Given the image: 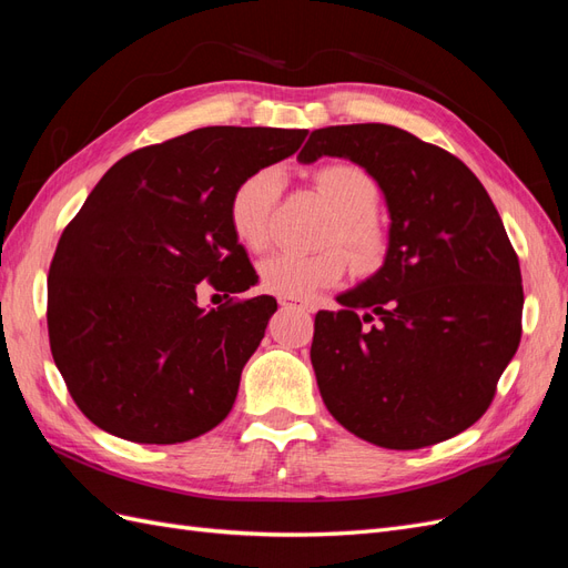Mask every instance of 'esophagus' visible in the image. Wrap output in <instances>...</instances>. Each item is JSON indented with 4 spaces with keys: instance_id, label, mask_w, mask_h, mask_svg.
I'll use <instances>...</instances> for the list:
<instances>
[{
    "instance_id": "34e87169",
    "label": "esophagus",
    "mask_w": 568,
    "mask_h": 568,
    "mask_svg": "<svg viewBox=\"0 0 568 568\" xmlns=\"http://www.w3.org/2000/svg\"><path fill=\"white\" fill-rule=\"evenodd\" d=\"M277 301H280V305H298V307H303V311H307V313L313 311V307L307 305V303H298V301H294V298H286V296H280Z\"/></svg>"
}]
</instances>
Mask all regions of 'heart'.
Listing matches in <instances>:
<instances>
[{
  "mask_svg": "<svg viewBox=\"0 0 568 568\" xmlns=\"http://www.w3.org/2000/svg\"><path fill=\"white\" fill-rule=\"evenodd\" d=\"M313 182L336 213L326 230L324 244L341 246L351 263L369 272L384 261L386 232L374 211L382 201L379 184L365 168L355 163H326L313 173ZM284 173L265 165L248 173L234 186L230 199V225L248 251L261 253L270 246L272 217L284 194ZM346 272V257L336 248L322 253H277L261 265V286L274 296L307 298L334 286Z\"/></svg>",
  "mask_w": 568,
  "mask_h": 568,
  "instance_id": "1",
  "label": "heart"
}]
</instances>
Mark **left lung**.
I'll list each match as a JSON object with an SVG mask.
<instances>
[{
  "label": "left lung",
  "mask_w": 568,
  "mask_h": 568,
  "mask_svg": "<svg viewBox=\"0 0 568 568\" xmlns=\"http://www.w3.org/2000/svg\"><path fill=\"white\" fill-rule=\"evenodd\" d=\"M351 159L390 213L384 267L315 315L322 400L357 438L390 450L448 440L490 407L521 341L519 257L495 205L450 151L382 123L311 134L303 163Z\"/></svg>",
  "instance_id": "left-lung-1"
}]
</instances>
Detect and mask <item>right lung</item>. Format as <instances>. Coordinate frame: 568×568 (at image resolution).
I'll return each mask as SVG.
<instances>
[{
	"mask_svg": "<svg viewBox=\"0 0 568 568\" xmlns=\"http://www.w3.org/2000/svg\"><path fill=\"white\" fill-rule=\"evenodd\" d=\"M305 134L201 128L132 151L92 189L47 280L51 355L92 424L170 445L230 415L277 301L230 298L205 313L196 286L236 294L255 284L230 199L253 170L296 153Z\"/></svg>",
	"mask_w": 568,
	"mask_h": 568,
	"instance_id": "add662e5",
	"label": "right lung"
}]
</instances>
